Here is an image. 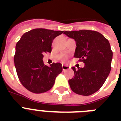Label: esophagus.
I'll return each mask as SVG.
<instances>
[{
    "instance_id": "1",
    "label": "esophagus",
    "mask_w": 121,
    "mask_h": 121,
    "mask_svg": "<svg viewBox=\"0 0 121 121\" xmlns=\"http://www.w3.org/2000/svg\"><path fill=\"white\" fill-rule=\"evenodd\" d=\"M62 68H63V71L65 72V71H66V70H68L70 69V66H68V65H62Z\"/></svg>"
}]
</instances>
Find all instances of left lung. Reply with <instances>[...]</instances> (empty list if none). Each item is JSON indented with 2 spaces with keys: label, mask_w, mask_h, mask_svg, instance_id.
Segmentation results:
<instances>
[{
  "label": "left lung",
  "mask_w": 121,
  "mask_h": 121,
  "mask_svg": "<svg viewBox=\"0 0 121 121\" xmlns=\"http://www.w3.org/2000/svg\"><path fill=\"white\" fill-rule=\"evenodd\" d=\"M65 35L75 39V58L83 61L85 66L77 70L73 66L74 77L68 80L72 91L88 96L99 90L111 70L112 51L109 41L99 32L91 30L65 31Z\"/></svg>",
  "instance_id": "8db88e82"
}]
</instances>
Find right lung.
I'll return each mask as SVG.
<instances>
[{"instance_id": "1", "label": "right lung", "mask_w": 121, "mask_h": 121, "mask_svg": "<svg viewBox=\"0 0 121 121\" xmlns=\"http://www.w3.org/2000/svg\"><path fill=\"white\" fill-rule=\"evenodd\" d=\"M64 31L35 29L25 33L17 43L14 65L18 78L26 89L35 94L50 90L55 79L63 70L60 63L48 66L43 58L45 53H51L53 39Z\"/></svg>"}]
</instances>
